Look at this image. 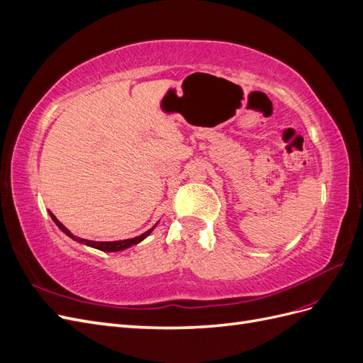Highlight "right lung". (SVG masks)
I'll return each mask as SVG.
<instances>
[{
	"instance_id": "right-lung-1",
	"label": "right lung",
	"mask_w": 363,
	"mask_h": 363,
	"mask_svg": "<svg viewBox=\"0 0 363 363\" xmlns=\"http://www.w3.org/2000/svg\"><path fill=\"white\" fill-rule=\"evenodd\" d=\"M48 213H50V216H51V219L54 223H56V225L62 230V232L67 235V236H69L71 239H74V240H77V242L79 244H83V245H86V247H92V248H96V250H100V251H107V252H115V251H123V250H127V248H130L131 245H136V244H139V242H142V240H144L147 236H150V233L152 232V230L156 228V225L159 224H155L152 225L150 230H147L145 233H142V235H139V236H136V238H131V239H124V240H111V242H98V240H89V239H83V238H79V236H74L69 230L65 227L59 219L54 216L50 211H48Z\"/></svg>"
}]
</instances>
